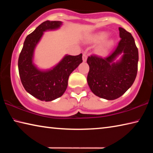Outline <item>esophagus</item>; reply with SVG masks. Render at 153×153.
<instances>
[{
    "label": "esophagus",
    "instance_id": "esophagus-1",
    "mask_svg": "<svg viewBox=\"0 0 153 153\" xmlns=\"http://www.w3.org/2000/svg\"><path fill=\"white\" fill-rule=\"evenodd\" d=\"M82 59H83V61H84V62L86 61V60H87V55H86V54H83Z\"/></svg>",
    "mask_w": 153,
    "mask_h": 153
}]
</instances>
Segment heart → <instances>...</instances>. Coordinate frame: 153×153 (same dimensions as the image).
I'll return each instance as SVG.
<instances>
[{
  "label": "heart",
  "mask_w": 153,
  "mask_h": 153,
  "mask_svg": "<svg viewBox=\"0 0 153 153\" xmlns=\"http://www.w3.org/2000/svg\"><path fill=\"white\" fill-rule=\"evenodd\" d=\"M106 37H107V34L105 33H98V34L96 35L94 38H93V40L94 41H96V42H100V41H102L104 40ZM105 48H102V51H105Z\"/></svg>",
  "instance_id": "heart-1"
}]
</instances>
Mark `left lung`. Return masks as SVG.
Instances as JSON below:
<instances>
[{
  "label": "left lung",
  "instance_id": "left-lung-1",
  "mask_svg": "<svg viewBox=\"0 0 153 153\" xmlns=\"http://www.w3.org/2000/svg\"><path fill=\"white\" fill-rule=\"evenodd\" d=\"M121 39L107 56L92 55L87 59L90 70L88 84L97 97L107 100L116 99L131 86L138 71V51L133 36L122 27H119ZM121 53L120 62L113 61Z\"/></svg>",
  "mask_w": 153,
  "mask_h": 153
}]
</instances>
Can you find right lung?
I'll use <instances>...</instances> for the list:
<instances>
[{
  "mask_svg": "<svg viewBox=\"0 0 153 153\" xmlns=\"http://www.w3.org/2000/svg\"><path fill=\"white\" fill-rule=\"evenodd\" d=\"M58 21H46L28 35L18 59V69L23 86L33 97L42 101H51L61 97L65 92L69 75L82 63V54L65 56L53 69L41 71L32 64L33 50L43 32L58 28Z\"/></svg>",
  "mask_w": 153,
  "mask_h": 153,
  "instance_id": "right-lung-1",
  "label": "right lung"
}]
</instances>
